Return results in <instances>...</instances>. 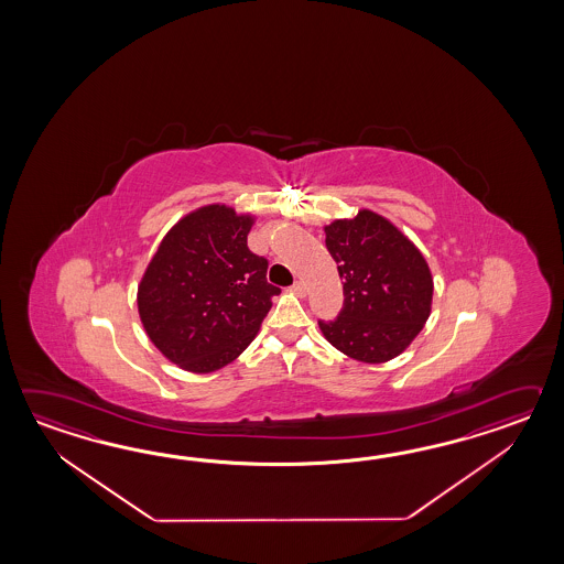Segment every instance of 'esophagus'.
Instances as JSON below:
<instances>
[{"label":"esophagus","instance_id":"obj_1","mask_svg":"<svg viewBox=\"0 0 564 564\" xmlns=\"http://www.w3.org/2000/svg\"><path fill=\"white\" fill-rule=\"evenodd\" d=\"M292 292L299 294V296H304V294H306V284H304L302 280H296V282L292 284Z\"/></svg>","mask_w":564,"mask_h":564}]
</instances>
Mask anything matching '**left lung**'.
Listing matches in <instances>:
<instances>
[{
    "label": "left lung",
    "mask_w": 564,
    "mask_h": 564,
    "mask_svg": "<svg viewBox=\"0 0 564 564\" xmlns=\"http://www.w3.org/2000/svg\"><path fill=\"white\" fill-rule=\"evenodd\" d=\"M324 231L345 294L335 321H318L324 338L360 362L395 359L430 318V265L413 241L369 209Z\"/></svg>",
    "instance_id": "left-lung-1"
}]
</instances>
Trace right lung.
I'll return each mask as SVG.
<instances>
[{
    "label": "right lung",
    "instance_id": "right-lung-1",
    "mask_svg": "<svg viewBox=\"0 0 564 564\" xmlns=\"http://www.w3.org/2000/svg\"><path fill=\"white\" fill-rule=\"evenodd\" d=\"M252 224L228 205H205L169 229L147 265L141 323L185 371H217L240 357L280 292L265 280L268 260L248 248Z\"/></svg>",
    "mask_w": 564,
    "mask_h": 564
}]
</instances>
